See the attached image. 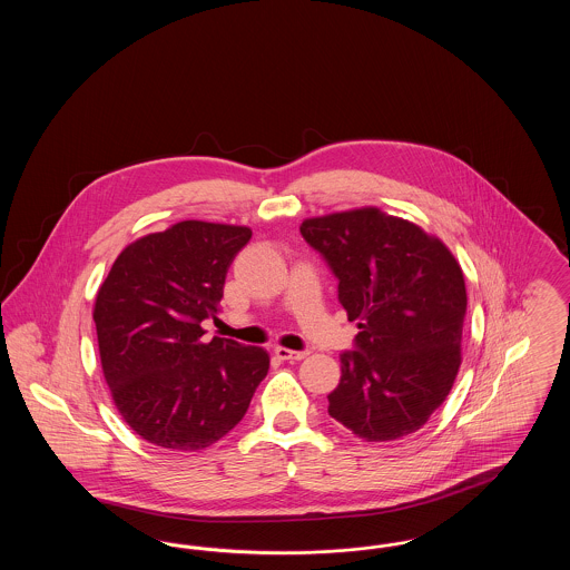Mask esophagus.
I'll return each instance as SVG.
<instances>
[{
	"label": "esophagus",
	"mask_w": 570,
	"mask_h": 570,
	"mask_svg": "<svg viewBox=\"0 0 570 570\" xmlns=\"http://www.w3.org/2000/svg\"><path fill=\"white\" fill-rule=\"evenodd\" d=\"M307 351H288V348H275V356L279 361H301L307 356Z\"/></svg>",
	"instance_id": "esophagus-1"
}]
</instances>
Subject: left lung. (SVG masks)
<instances>
[{
  "label": "left lung",
  "instance_id": "8db88e82",
  "mask_svg": "<svg viewBox=\"0 0 570 570\" xmlns=\"http://www.w3.org/2000/svg\"><path fill=\"white\" fill-rule=\"evenodd\" d=\"M301 235L337 277L358 321L328 414L367 442L421 430L461 365L465 282L460 263L416 224L376 207L309 217Z\"/></svg>",
  "mask_w": 570,
  "mask_h": 570
}]
</instances>
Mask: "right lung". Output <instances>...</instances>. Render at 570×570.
I'll use <instances>...</instances> for the list:
<instances>
[{"mask_svg":"<svg viewBox=\"0 0 570 570\" xmlns=\"http://www.w3.org/2000/svg\"><path fill=\"white\" fill-rule=\"evenodd\" d=\"M247 226L186 219L128 245L102 282L94 323L105 380L124 421L147 442L198 451L228 434L269 372L258 346L214 337L230 263Z\"/></svg>","mask_w":570,"mask_h":570,"instance_id":"1","label":"right lung"}]
</instances>
